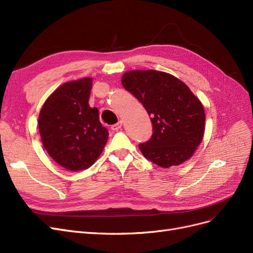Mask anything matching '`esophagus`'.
I'll list each match as a JSON object with an SVG mask.
<instances>
[{
    "instance_id": "34e87169",
    "label": "esophagus",
    "mask_w": 253,
    "mask_h": 253,
    "mask_svg": "<svg viewBox=\"0 0 253 253\" xmlns=\"http://www.w3.org/2000/svg\"><path fill=\"white\" fill-rule=\"evenodd\" d=\"M122 125H123V122L120 121L119 123H117V124H115V125H112V126H111V129L113 130V131H118L119 129L122 128Z\"/></svg>"
}]
</instances>
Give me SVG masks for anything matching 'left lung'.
Returning a JSON list of instances; mask_svg holds the SVG:
<instances>
[{"label":"left lung","mask_w":253,"mask_h":253,"mask_svg":"<svg viewBox=\"0 0 253 253\" xmlns=\"http://www.w3.org/2000/svg\"><path fill=\"white\" fill-rule=\"evenodd\" d=\"M122 84L151 117L152 136L138 145L144 157L162 168L190 159L203 140L206 117L189 87L170 73L157 70L127 71Z\"/></svg>","instance_id":"8db88e82"}]
</instances>
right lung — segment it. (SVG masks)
I'll return each instance as SVG.
<instances>
[{"label":"right lung","mask_w":253,"mask_h":253,"mask_svg":"<svg viewBox=\"0 0 253 253\" xmlns=\"http://www.w3.org/2000/svg\"><path fill=\"white\" fill-rule=\"evenodd\" d=\"M91 78L64 83L47 97L38 120L44 148L67 170L87 169L101 156L108 141L99 109L88 104Z\"/></svg>","instance_id":"obj_1"}]
</instances>
